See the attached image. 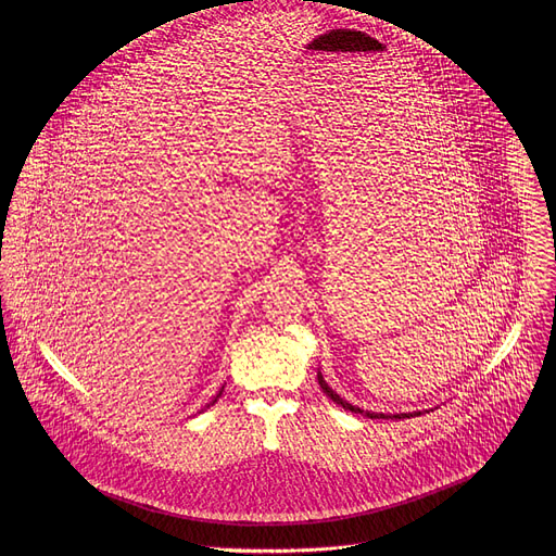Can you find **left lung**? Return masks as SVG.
<instances>
[{"label": "left lung", "instance_id": "1", "mask_svg": "<svg viewBox=\"0 0 556 556\" xmlns=\"http://www.w3.org/2000/svg\"><path fill=\"white\" fill-rule=\"evenodd\" d=\"M318 377V386H320V390L327 394V396L331 397L338 406H342L344 410H351V413H362L364 417H370V419H404V417H417V415H421V410H413V413H394V415H388V413H372V410H364V408H359V406H355V404H351V402H346V400H342V397L338 396L327 383H325V379H323V375L317 372ZM426 413H430V410H426Z\"/></svg>", "mask_w": 556, "mask_h": 556}]
</instances>
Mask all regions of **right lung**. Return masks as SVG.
<instances>
[{
    "label": "right lung",
    "mask_w": 556,
    "mask_h": 556,
    "mask_svg": "<svg viewBox=\"0 0 556 556\" xmlns=\"http://www.w3.org/2000/svg\"><path fill=\"white\" fill-rule=\"evenodd\" d=\"M223 390H225V386H223V388H220V392H218V394H216V397H214V400H212V402H210V404H207V406H205V408H210V406H212V404H216V402H218V397H220V394H223ZM199 413H201V410H199Z\"/></svg>",
    "instance_id": "obj_1"
}]
</instances>
